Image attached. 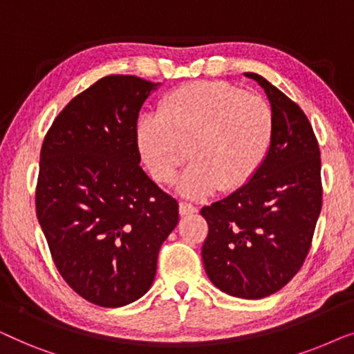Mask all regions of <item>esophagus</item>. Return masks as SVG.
I'll return each instance as SVG.
<instances>
[{
    "instance_id": "1",
    "label": "esophagus",
    "mask_w": 354,
    "mask_h": 354,
    "mask_svg": "<svg viewBox=\"0 0 354 354\" xmlns=\"http://www.w3.org/2000/svg\"><path fill=\"white\" fill-rule=\"evenodd\" d=\"M198 209L193 205H190V203H180L178 205V214L180 216H188V214H195Z\"/></svg>"
}]
</instances>
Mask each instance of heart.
Returning <instances> with one entry per match:
<instances>
[{"label": "heart", "mask_w": 354, "mask_h": 354, "mask_svg": "<svg viewBox=\"0 0 354 354\" xmlns=\"http://www.w3.org/2000/svg\"><path fill=\"white\" fill-rule=\"evenodd\" d=\"M272 127V109L261 96L222 82H193L164 96L156 118L140 120L137 145L159 183L176 178L188 151L193 164L177 190L203 198L250 182L268 154Z\"/></svg>", "instance_id": "b5f03b06"}]
</instances>
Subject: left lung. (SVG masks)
Here are the masks:
<instances>
[{"instance_id":"obj_1","label":"left lung","mask_w":354,"mask_h":354,"mask_svg":"<svg viewBox=\"0 0 354 354\" xmlns=\"http://www.w3.org/2000/svg\"><path fill=\"white\" fill-rule=\"evenodd\" d=\"M272 109V140L248 183L201 209L209 234L201 248L207 277L227 295L259 299L301 268L322 207L321 153L299 106L258 74Z\"/></svg>"}]
</instances>
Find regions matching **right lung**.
<instances>
[{
  "label": "right lung",
  "instance_id": "add662e5",
  "mask_svg": "<svg viewBox=\"0 0 354 354\" xmlns=\"http://www.w3.org/2000/svg\"><path fill=\"white\" fill-rule=\"evenodd\" d=\"M159 85L103 77L61 111L41 147L38 222L62 279L98 306L148 292L178 222L177 201L140 167L138 113Z\"/></svg>",
  "mask_w": 354,
  "mask_h": 354
}]
</instances>
